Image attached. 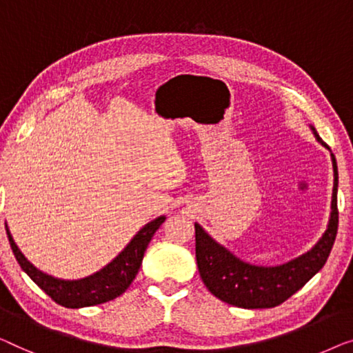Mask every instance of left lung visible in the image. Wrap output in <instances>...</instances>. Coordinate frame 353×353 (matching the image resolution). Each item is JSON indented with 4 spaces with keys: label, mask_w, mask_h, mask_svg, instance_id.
Instances as JSON below:
<instances>
[{
    "label": "left lung",
    "mask_w": 353,
    "mask_h": 353,
    "mask_svg": "<svg viewBox=\"0 0 353 353\" xmlns=\"http://www.w3.org/2000/svg\"><path fill=\"white\" fill-rule=\"evenodd\" d=\"M316 141L330 148L321 141L314 126ZM332 171H334V187H332L331 216L327 228L319 243L296 259L275 267L252 265L238 259L235 254L219 245L195 224V251L198 272L211 294L227 304L243 307V309H270L299 291L307 281L321 270L334 245L339 212H337V163L331 153Z\"/></svg>",
    "instance_id": "obj_1"
}]
</instances>
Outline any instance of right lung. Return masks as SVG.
<instances>
[{"label":"right lung","instance_id":"obj_1","mask_svg":"<svg viewBox=\"0 0 353 353\" xmlns=\"http://www.w3.org/2000/svg\"><path fill=\"white\" fill-rule=\"evenodd\" d=\"M165 219V216H160L148 222L134 235L125 250L110 264H107L96 274L79 278V280H61V278H54L52 275L38 270L19 250L8 225L6 232L9 245H11V250L22 270L59 305L67 307V309H81V307H91L113 301L128 290L141 269L143 252H145L148 243Z\"/></svg>","mask_w":353,"mask_h":353}]
</instances>
